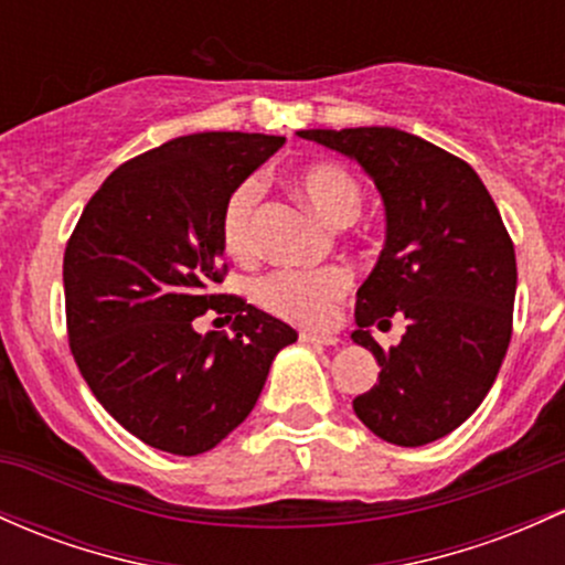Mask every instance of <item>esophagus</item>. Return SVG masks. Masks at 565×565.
I'll return each mask as SVG.
<instances>
[{
  "label": "esophagus",
  "instance_id": "34e87169",
  "mask_svg": "<svg viewBox=\"0 0 565 565\" xmlns=\"http://www.w3.org/2000/svg\"><path fill=\"white\" fill-rule=\"evenodd\" d=\"M300 340L313 345H338V334L332 332H300Z\"/></svg>",
  "mask_w": 565,
  "mask_h": 565
}]
</instances>
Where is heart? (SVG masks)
<instances>
[{
    "mask_svg": "<svg viewBox=\"0 0 565 565\" xmlns=\"http://www.w3.org/2000/svg\"><path fill=\"white\" fill-rule=\"evenodd\" d=\"M292 188L332 227H349L362 214V184L340 163L316 160V163L300 166L292 173ZM257 209L259 184L254 179L233 188L222 203L220 241L225 252L241 263L254 259L259 252ZM349 287V270L338 265L321 270H273L254 281L252 297L259 308L278 319L295 321V324H321L330 319Z\"/></svg>",
    "mask_w": 565,
    "mask_h": 565,
    "instance_id": "1",
    "label": "heart"
}]
</instances>
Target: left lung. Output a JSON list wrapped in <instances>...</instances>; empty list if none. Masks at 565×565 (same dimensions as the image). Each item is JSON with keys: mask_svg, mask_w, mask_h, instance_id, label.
Masks as SVG:
<instances>
[{"mask_svg": "<svg viewBox=\"0 0 565 565\" xmlns=\"http://www.w3.org/2000/svg\"><path fill=\"white\" fill-rule=\"evenodd\" d=\"M297 136L362 166L386 209V244L351 332L381 373L353 413L392 445L434 443L480 407L504 362L518 289L510 233L472 166L420 136L388 126ZM394 312L408 330L383 352L369 327L385 329Z\"/></svg>", "mask_w": 565, "mask_h": 565, "instance_id": "8db88e82", "label": "left lung"}]
</instances>
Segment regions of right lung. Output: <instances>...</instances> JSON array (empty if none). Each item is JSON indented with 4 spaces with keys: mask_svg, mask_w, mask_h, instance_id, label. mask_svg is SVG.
<instances>
[{
    "mask_svg": "<svg viewBox=\"0 0 565 565\" xmlns=\"http://www.w3.org/2000/svg\"><path fill=\"white\" fill-rule=\"evenodd\" d=\"M284 136L206 131L128 160L83 209L64 254L70 345L111 418L173 456L212 450L244 424L297 332L222 281L220 212ZM212 307L234 334L194 330Z\"/></svg>",
    "mask_w": 565,
    "mask_h": 565,
    "instance_id": "obj_1",
    "label": "right lung"
}]
</instances>
